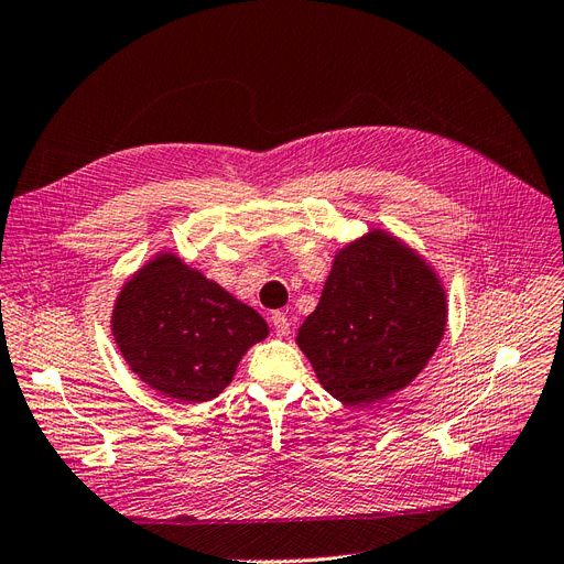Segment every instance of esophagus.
<instances>
[{"mask_svg":"<svg viewBox=\"0 0 564 564\" xmlns=\"http://www.w3.org/2000/svg\"><path fill=\"white\" fill-rule=\"evenodd\" d=\"M271 325H274V330H276V337H288L290 335V321H288V316L285 314H281V312H276L274 316H271Z\"/></svg>","mask_w":564,"mask_h":564,"instance_id":"1","label":"esophagus"}]
</instances>
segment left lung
<instances>
[{"instance_id":"left-lung-1","label":"left lung","mask_w":564,"mask_h":564,"mask_svg":"<svg viewBox=\"0 0 564 564\" xmlns=\"http://www.w3.org/2000/svg\"><path fill=\"white\" fill-rule=\"evenodd\" d=\"M447 328V293L420 250L372 227L335 252L297 347L339 403L368 408L420 375Z\"/></svg>"}]
</instances>
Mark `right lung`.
I'll list each match as a JSON object with an SVG mask.
<instances>
[{
	"label": "right lung",
	"mask_w": 564,
	"mask_h": 564,
	"mask_svg": "<svg viewBox=\"0 0 564 564\" xmlns=\"http://www.w3.org/2000/svg\"><path fill=\"white\" fill-rule=\"evenodd\" d=\"M110 323L129 368L175 403L220 395L246 351L269 335L256 308L171 250L123 281Z\"/></svg>",
	"instance_id": "right-lung-1"
}]
</instances>
